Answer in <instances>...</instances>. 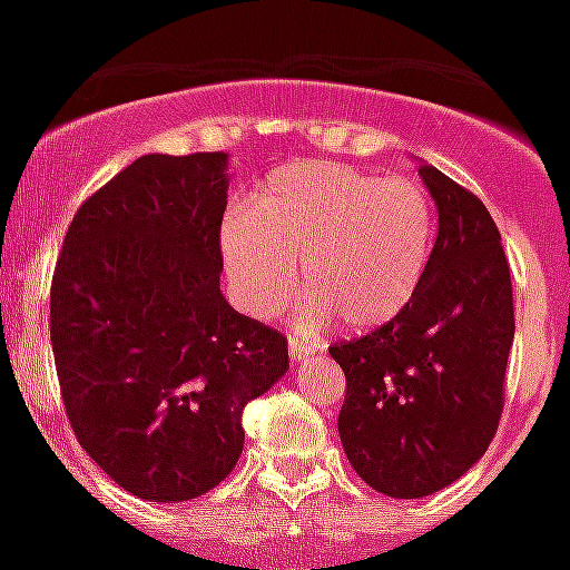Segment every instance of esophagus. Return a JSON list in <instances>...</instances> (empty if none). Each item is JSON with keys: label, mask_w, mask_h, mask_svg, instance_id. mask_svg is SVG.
Masks as SVG:
<instances>
[{"label": "esophagus", "mask_w": 570, "mask_h": 570, "mask_svg": "<svg viewBox=\"0 0 570 570\" xmlns=\"http://www.w3.org/2000/svg\"><path fill=\"white\" fill-rule=\"evenodd\" d=\"M307 357H311V346H304L302 340L289 337V361H293V364H302Z\"/></svg>", "instance_id": "esophagus-1"}]
</instances>
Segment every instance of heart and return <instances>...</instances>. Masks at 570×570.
I'll list each match as a JSON object with an SVG mask.
<instances>
[{
	"label": "heart",
	"mask_w": 570,
	"mask_h": 570,
	"mask_svg": "<svg viewBox=\"0 0 570 570\" xmlns=\"http://www.w3.org/2000/svg\"><path fill=\"white\" fill-rule=\"evenodd\" d=\"M230 293L254 320H272L295 286L298 325L373 331L405 311L434 245L432 200L405 177L381 180L355 165L277 168L218 233Z\"/></svg>",
	"instance_id": "1"
}]
</instances>
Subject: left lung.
I'll return each mask as SVG.
<instances>
[{
    "mask_svg": "<svg viewBox=\"0 0 570 570\" xmlns=\"http://www.w3.org/2000/svg\"><path fill=\"white\" fill-rule=\"evenodd\" d=\"M438 236L396 320L331 346L346 373L340 441L379 494L429 497L461 479L494 438L514 340L512 275L485 204L420 163Z\"/></svg>",
    "mask_w": 570,
    "mask_h": 570,
    "instance_id": "left-lung-1",
    "label": "left lung"
}]
</instances>
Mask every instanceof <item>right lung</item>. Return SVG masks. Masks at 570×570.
I'll use <instances>...</instances> for the list:
<instances>
[{
	"label": "right lung",
	"mask_w": 570,
	"mask_h": 570,
	"mask_svg": "<svg viewBox=\"0 0 570 570\" xmlns=\"http://www.w3.org/2000/svg\"><path fill=\"white\" fill-rule=\"evenodd\" d=\"M230 156H141L67 227L49 337L82 450L124 491L183 503L242 455V411L289 370L286 340L224 302Z\"/></svg>",
	"instance_id": "add662e5"
}]
</instances>
